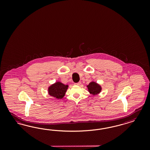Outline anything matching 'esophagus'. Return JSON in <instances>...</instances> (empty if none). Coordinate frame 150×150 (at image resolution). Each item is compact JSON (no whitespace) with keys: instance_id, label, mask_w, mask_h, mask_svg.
Masks as SVG:
<instances>
[{"instance_id":"1","label":"esophagus","mask_w":150,"mask_h":150,"mask_svg":"<svg viewBox=\"0 0 150 150\" xmlns=\"http://www.w3.org/2000/svg\"><path fill=\"white\" fill-rule=\"evenodd\" d=\"M81 82H77V83H74V85H77V86H80V85H81Z\"/></svg>"}]
</instances>
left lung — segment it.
Returning <instances> with one entry per match:
<instances>
[{"mask_svg":"<svg viewBox=\"0 0 150 150\" xmlns=\"http://www.w3.org/2000/svg\"><path fill=\"white\" fill-rule=\"evenodd\" d=\"M88 91L93 96L97 95L99 94L102 91V87L98 83L95 81H91L87 85Z\"/></svg>","mask_w":150,"mask_h":150,"instance_id":"left-lung-1","label":"left lung"}]
</instances>
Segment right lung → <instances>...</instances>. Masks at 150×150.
<instances>
[{
	"label": "right lung",
	"mask_w": 150,
	"mask_h": 150,
	"mask_svg": "<svg viewBox=\"0 0 150 150\" xmlns=\"http://www.w3.org/2000/svg\"><path fill=\"white\" fill-rule=\"evenodd\" d=\"M68 87V85H65L61 82H55L48 87V95L57 99H62L65 95Z\"/></svg>",
	"instance_id": "obj_1"
}]
</instances>
